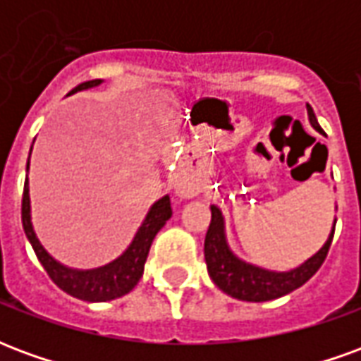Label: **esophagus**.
Wrapping results in <instances>:
<instances>
[{"mask_svg": "<svg viewBox=\"0 0 361 361\" xmlns=\"http://www.w3.org/2000/svg\"><path fill=\"white\" fill-rule=\"evenodd\" d=\"M180 193H181V195H193L195 191H193L191 188H180Z\"/></svg>", "mask_w": 361, "mask_h": 361, "instance_id": "34e87169", "label": "esophagus"}]
</instances>
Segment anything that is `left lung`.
Listing matches in <instances>:
<instances>
[{
  "instance_id": "1",
  "label": "left lung",
  "mask_w": 361,
  "mask_h": 361,
  "mask_svg": "<svg viewBox=\"0 0 361 361\" xmlns=\"http://www.w3.org/2000/svg\"><path fill=\"white\" fill-rule=\"evenodd\" d=\"M307 114H310L311 126L315 127L319 133H323L311 106H307ZM211 214V224H209V230L204 235L207 271L211 274L212 282L222 292H226L228 295H232L235 300H243V302L276 300L280 295L290 294L292 290L305 284L319 271V267L323 265L334 235L333 228L325 245L313 257L307 259L302 267L288 272H272L250 265V263H243L235 257L228 247L226 235H224V219H222V212H220L219 207L212 204ZM334 224H336V220H334Z\"/></svg>"
}]
</instances>
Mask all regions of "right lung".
<instances>
[{
  "mask_svg": "<svg viewBox=\"0 0 361 361\" xmlns=\"http://www.w3.org/2000/svg\"><path fill=\"white\" fill-rule=\"evenodd\" d=\"M100 82H102L100 79L81 82L69 94H73L77 90L96 87ZM170 216H172V204H170V197L166 195L150 207L147 219L141 224V228L137 230L133 242L121 257L111 261L108 265L100 267V269L75 271V269H67L61 263H58L56 259L50 257L48 251L40 245L35 230H32V222H30L28 178L25 181V191H23V228H25V234H27L28 242L35 250L36 257L42 263L44 271L48 272V276L54 280L56 286L61 288L63 292L73 295L77 300H82V302H110V300L129 294L137 286V282L141 280L142 271H145V261L149 257V250L154 235L158 234L160 228L164 226L166 220Z\"/></svg>",
  "mask_w": 361,
  "mask_h": 361,
  "instance_id": "obj_1",
  "label": "right lung"
}]
</instances>
